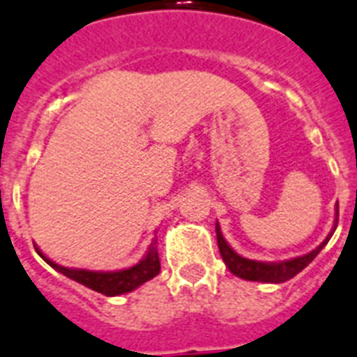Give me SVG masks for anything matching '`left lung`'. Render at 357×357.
Returning a JSON list of instances; mask_svg holds the SVG:
<instances>
[{
	"label": "left lung",
	"mask_w": 357,
	"mask_h": 357,
	"mask_svg": "<svg viewBox=\"0 0 357 357\" xmlns=\"http://www.w3.org/2000/svg\"><path fill=\"white\" fill-rule=\"evenodd\" d=\"M337 213H335V224L332 233L323 240V244L317 245L314 251H310L308 255H303V257H297V259L284 260V262H259V260H249L240 257L238 253H234L231 245L225 242V238L222 236V231H220V225L216 224V238H218V248L220 253H222V259H224L225 266L229 268V271L240 279L245 280H255V282H271V284H280L286 282V280L294 279L295 275L301 273L306 266H308L312 260L321 253V249L328 244V240L332 238L335 227H337Z\"/></svg>",
	"instance_id": "1"
}]
</instances>
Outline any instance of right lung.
<instances>
[{
    "mask_svg": "<svg viewBox=\"0 0 357 357\" xmlns=\"http://www.w3.org/2000/svg\"><path fill=\"white\" fill-rule=\"evenodd\" d=\"M38 255L42 257L45 262L54 268L56 271H60L62 275L69 277V279L77 280V282L84 284L86 288L98 291V294L108 295V297H115V295L128 294L132 289L139 288L141 284H144L146 280L153 279L155 275L159 273L161 269V264H159V255L158 248H155V242L150 244L149 253L143 260L135 266L128 269H121V271H88V269H69L63 268V266H58L53 260H49L45 255L36 248Z\"/></svg>",
    "mask_w": 357,
    "mask_h": 357,
    "instance_id": "add662e5",
    "label": "right lung"
}]
</instances>
